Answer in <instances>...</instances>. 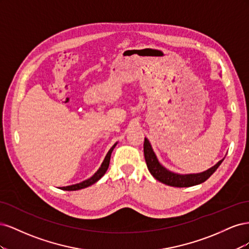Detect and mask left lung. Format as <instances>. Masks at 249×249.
I'll return each instance as SVG.
<instances>
[{"instance_id":"8db88e82","label":"left lung","mask_w":249,"mask_h":249,"mask_svg":"<svg viewBox=\"0 0 249 249\" xmlns=\"http://www.w3.org/2000/svg\"><path fill=\"white\" fill-rule=\"evenodd\" d=\"M143 150H144V158L145 162L147 165V168L149 172L152 173V176L159 180V182L172 186V187H191L198 185L207 180L213 173L216 171V169L220 166L222 163V160H220L217 164H215L213 167L210 169L200 172V173H189V175H179V173L172 172L168 169L165 168L158 161L157 156L154 153L153 147L150 145V143L147 138H144V144H143Z\"/></svg>"}]
</instances>
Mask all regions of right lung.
Instances as JSON below:
<instances>
[{
	"mask_svg": "<svg viewBox=\"0 0 249 249\" xmlns=\"http://www.w3.org/2000/svg\"><path fill=\"white\" fill-rule=\"evenodd\" d=\"M116 146V143L114 145H113L110 150L108 152V154L106 155V157H105V159L101 165V167L99 168V170H97L94 175L89 178L88 179H85L83 180V182L79 183V184H74V185H71V186H66V187H61L60 189L62 190H67V191H74V190H80V189H83V188H86L88 186H91L93 185L94 183H96L97 180H99L105 173H106L108 167H109V163H110V158H111V154L113 152V149H114V147Z\"/></svg>",
	"mask_w": 249,
	"mask_h": 249,
	"instance_id": "obj_1",
	"label": "right lung"
}]
</instances>
